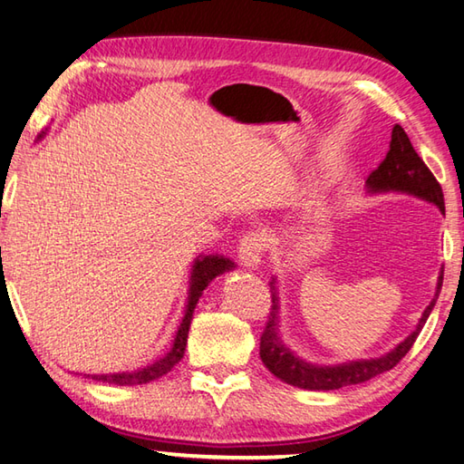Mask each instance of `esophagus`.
Wrapping results in <instances>:
<instances>
[{"mask_svg": "<svg viewBox=\"0 0 464 464\" xmlns=\"http://www.w3.org/2000/svg\"><path fill=\"white\" fill-rule=\"evenodd\" d=\"M263 251H266V239H263V235L257 231H249L247 235H243L239 241V263L249 271L259 269L263 261Z\"/></svg>", "mask_w": 464, "mask_h": 464, "instance_id": "obj_1", "label": "esophagus"}]
</instances>
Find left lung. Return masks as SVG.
<instances>
[{
  "mask_svg": "<svg viewBox=\"0 0 464 464\" xmlns=\"http://www.w3.org/2000/svg\"><path fill=\"white\" fill-rule=\"evenodd\" d=\"M366 190L370 195L380 193H402L420 198V201L430 203L444 213V195L439 185V180L434 179L430 169L424 165V160L419 157V152L414 150L411 139L404 132L401 124H396L392 129V140H390V150L386 159L380 162V167L372 172L366 179ZM442 274L444 269L440 267V274L437 279V289H434V297L430 304L426 305L422 312L419 324L412 330V334L404 338L396 348L386 352L380 358H368V360H352L342 362V364L322 366L312 364L299 358L294 350H289L284 340H281V305H279V289H277V277L274 276L269 281L271 289V312L266 330L261 335L259 343V356L261 362L271 374L284 380L285 384H292L304 390H338L343 386L362 384L368 382L382 372L392 370L398 362H401L408 350L412 348V343L419 338L420 330L424 328L426 320L432 312L434 304H437L440 287H442Z\"/></svg>",
  "mask_w": 464,
  "mask_h": 464,
  "instance_id": "8db88e82",
  "label": "left lung"
}]
</instances>
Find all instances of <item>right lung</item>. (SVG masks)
Wrapping results in <instances>:
<instances>
[{"label": "right lung", "mask_w": 464, "mask_h": 464, "mask_svg": "<svg viewBox=\"0 0 464 464\" xmlns=\"http://www.w3.org/2000/svg\"><path fill=\"white\" fill-rule=\"evenodd\" d=\"M44 134L45 132L40 134V139H44ZM231 269H235V263L229 257L219 256V253H215V256H198V257H195L193 266H190V277H188V289H187V305H185L183 320H180L179 330L175 334V340H172V346L165 353V356L154 360L152 364H149V366L132 370V372H114V374H84V376L98 380V382H106V384L136 386V384H149V382H152V380L169 374V372L175 368L185 356L190 320H193V312H195V307L198 304V297L203 295L207 285L211 284V281L217 276H223L225 271H231Z\"/></svg>", "instance_id": "obj_1"}]
</instances>
